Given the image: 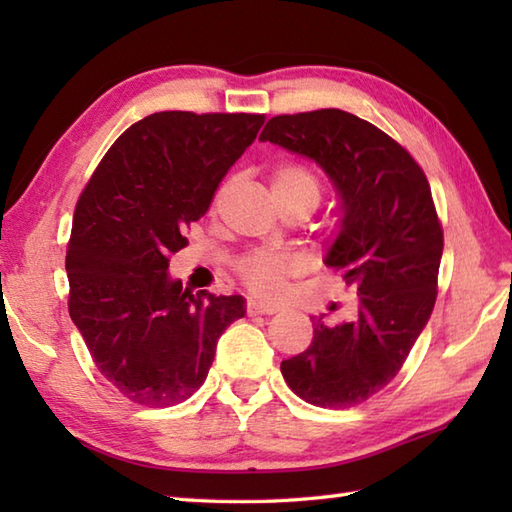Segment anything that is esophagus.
I'll use <instances>...</instances> for the list:
<instances>
[{"label":"esophagus","instance_id":"1","mask_svg":"<svg viewBox=\"0 0 512 512\" xmlns=\"http://www.w3.org/2000/svg\"><path fill=\"white\" fill-rule=\"evenodd\" d=\"M275 312H277V308L266 306V303H262V301L250 299L246 303V314H248V317H257V314H275Z\"/></svg>","mask_w":512,"mask_h":512}]
</instances>
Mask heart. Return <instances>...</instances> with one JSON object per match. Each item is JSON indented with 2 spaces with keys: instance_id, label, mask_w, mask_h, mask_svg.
<instances>
[{
  "instance_id": "obj_1",
  "label": "heart",
  "mask_w": 512,
  "mask_h": 512,
  "mask_svg": "<svg viewBox=\"0 0 512 512\" xmlns=\"http://www.w3.org/2000/svg\"><path fill=\"white\" fill-rule=\"evenodd\" d=\"M273 193L277 202L288 200H312L314 204L321 198V180L317 173L299 162H284L273 171ZM224 195V189L217 193L215 206ZM303 262L292 253L284 250L257 248L250 250L242 259H237L235 273L239 281L262 299H277L284 290V281L290 275H297Z\"/></svg>"
}]
</instances>
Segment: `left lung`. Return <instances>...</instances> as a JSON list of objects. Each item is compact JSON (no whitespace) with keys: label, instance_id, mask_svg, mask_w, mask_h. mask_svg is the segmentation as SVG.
I'll use <instances>...</instances> for the list:
<instances>
[{"label":"left lung","instance_id":"obj_1","mask_svg":"<svg viewBox=\"0 0 512 512\" xmlns=\"http://www.w3.org/2000/svg\"><path fill=\"white\" fill-rule=\"evenodd\" d=\"M259 140L312 158L334 182L343 217L325 266L361 297L350 323L314 317L310 347L281 374L310 405H361L394 380L436 306L444 235L427 176L394 138L343 110L275 116Z\"/></svg>","mask_w":512,"mask_h":512}]
</instances>
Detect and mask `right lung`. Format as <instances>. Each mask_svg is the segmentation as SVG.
Instances as JSON below:
<instances>
[{"label":"right lung","instance_id":"add662e5","mask_svg":"<svg viewBox=\"0 0 512 512\" xmlns=\"http://www.w3.org/2000/svg\"><path fill=\"white\" fill-rule=\"evenodd\" d=\"M264 114L158 112L116 138L74 209L68 310L94 365L145 407L187 400L244 297L191 295L167 275Z\"/></svg>","mask_w":512,"mask_h":512}]
</instances>
